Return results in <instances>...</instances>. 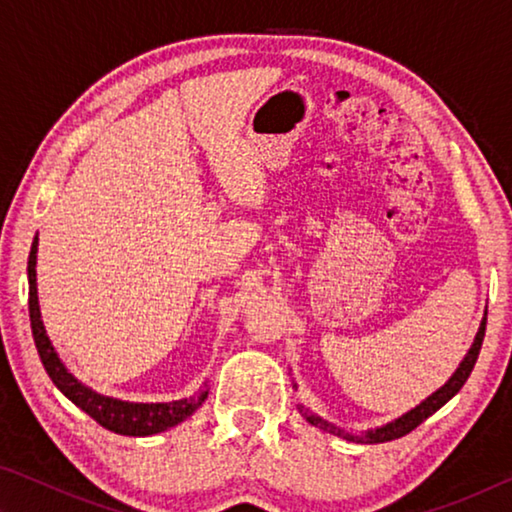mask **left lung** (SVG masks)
Listing matches in <instances>:
<instances>
[{"instance_id": "obj_1", "label": "left lung", "mask_w": 512, "mask_h": 512, "mask_svg": "<svg viewBox=\"0 0 512 512\" xmlns=\"http://www.w3.org/2000/svg\"><path fill=\"white\" fill-rule=\"evenodd\" d=\"M485 316H488V311H485ZM485 316H483L481 325H479V332H476V336H474V343L470 345V350H467L463 361L458 363V368H456L454 375L449 377L445 384L438 388L436 393H431L427 400H422L418 406H413L411 411L402 413L400 418H395L391 422L381 424V427H375V429H366V431H361V433H352V431H345L341 427H336V424L327 422L325 418H320L318 413L309 411L305 404H298L300 415L309 424H314V427H318L320 431H327V433H332V436H339L343 440H350V443L375 445V443H388V440H395V438L406 436V433L413 431L415 427H418V424H422L424 420H427L429 415L436 413L440 406H445L463 388L467 377H470V372L474 368L476 359H479V350H481V343H483V336H485ZM293 388H296V384H293Z\"/></svg>"}]
</instances>
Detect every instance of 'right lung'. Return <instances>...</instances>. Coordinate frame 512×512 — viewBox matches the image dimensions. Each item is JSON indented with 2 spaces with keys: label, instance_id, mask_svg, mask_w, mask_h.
Listing matches in <instances>:
<instances>
[{
  "label": "right lung",
  "instance_id": "add662e5",
  "mask_svg": "<svg viewBox=\"0 0 512 512\" xmlns=\"http://www.w3.org/2000/svg\"><path fill=\"white\" fill-rule=\"evenodd\" d=\"M36 264H38V235L33 239L31 253H29V318L33 329V341L40 354L42 366H45L47 375L54 381L56 388L63 393L67 400H72L81 411H85L90 418L97 420L101 427H106L121 436H153V433L167 431L176 427L183 420H187L198 406L205 402L207 388L194 397H183V400L173 402H128L117 400V397L101 395L85 386L83 381L76 379L72 372L65 368L60 361L58 352L51 345L45 323H42L40 302H38V277H36Z\"/></svg>",
  "mask_w": 512,
  "mask_h": 512
}]
</instances>
